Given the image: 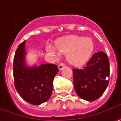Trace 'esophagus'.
Here are the masks:
<instances>
[{"label": "esophagus", "instance_id": "obj_1", "mask_svg": "<svg viewBox=\"0 0 121 121\" xmlns=\"http://www.w3.org/2000/svg\"><path fill=\"white\" fill-rule=\"evenodd\" d=\"M64 67H65V64H63V63H61V64H59V66H58V68H59V70H62V68Z\"/></svg>", "mask_w": 121, "mask_h": 121}]
</instances>
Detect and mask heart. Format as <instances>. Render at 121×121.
Masks as SVG:
<instances>
[{
    "instance_id": "1",
    "label": "heart",
    "mask_w": 121,
    "mask_h": 121,
    "mask_svg": "<svg viewBox=\"0 0 121 121\" xmlns=\"http://www.w3.org/2000/svg\"><path fill=\"white\" fill-rule=\"evenodd\" d=\"M55 46L48 44L46 51L53 56H57L58 52L66 54L68 62L76 66L86 63L94 50L92 39L78 35H69L57 39Z\"/></svg>"
}]
</instances>
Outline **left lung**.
I'll return each mask as SVG.
<instances>
[{"label":"left lung","instance_id":"left-lung-1","mask_svg":"<svg viewBox=\"0 0 121 121\" xmlns=\"http://www.w3.org/2000/svg\"><path fill=\"white\" fill-rule=\"evenodd\" d=\"M73 71L75 92L86 101H93L99 99L109 84L110 63L103 51L94 54L86 66L74 68Z\"/></svg>","mask_w":121,"mask_h":121}]
</instances>
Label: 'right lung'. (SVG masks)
<instances>
[{"instance_id":"1","label":"right lung","mask_w":121,"mask_h":121,"mask_svg":"<svg viewBox=\"0 0 121 121\" xmlns=\"http://www.w3.org/2000/svg\"><path fill=\"white\" fill-rule=\"evenodd\" d=\"M26 53L24 41L18 46L13 58L15 88L26 102L32 105H40L51 96L54 77L59 69L52 64L27 67L25 61Z\"/></svg>"}]
</instances>
